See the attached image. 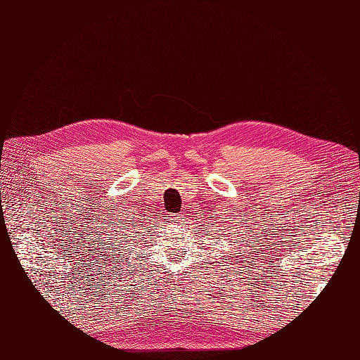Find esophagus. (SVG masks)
I'll list each match as a JSON object with an SVG mask.
<instances>
[{"mask_svg": "<svg viewBox=\"0 0 360 360\" xmlns=\"http://www.w3.org/2000/svg\"><path fill=\"white\" fill-rule=\"evenodd\" d=\"M170 219L173 221V223H182V221H184V213H176V215H172L170 217Z\"/></svg>", "mask_w": 360, "mask_h": 360, "instance_id": "esophagus-1", "label": "esophagus"}]
</instances>
